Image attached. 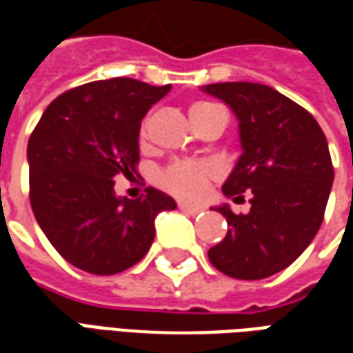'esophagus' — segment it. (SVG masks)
I'll list each match as a JSON object with an SVG mask.
<instances>
[{
  "instance_id": "1",
  "label": "esophagus",
  "mask_w": 353,
  "mask_h": 353,
  "mask_svg": "<svg viewBox=\"0 0 353 353\" xmlns=\"http://www.w3.org/2000/svg\"><path fill=\"white\" fill-rule=\"evenodd\" d=\"M177 208H179L181 212H185V214H189V215H199L204 212V208L191 206V204H187V202H179V204H177Z\"/></svg>"
}]
</instances>
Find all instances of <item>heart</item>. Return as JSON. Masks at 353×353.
<instances>
[{
    "instance_id": "obj_1",
    "label": "heart",
    "mask_w": 353,
    "mask_h": 353,
    "mask_svg": "<svg viewBox=\"0 0 353 353\" xmlns=\"http://www.w3.org/2000/svg\"><path fill=\"white\" fill-rule=\"evenodd\" d=\"M212 108H219V105L210 103V101H199L191 108V113H199V111H206ZM215 174H217V170L212 162L183 161L170 164L161 174V181L168 191L177 196L194 200L206 191L208 181L214 179Z\"/></svg>"
}]
</instances>
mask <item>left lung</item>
Masks as SVG:
<instances>
[{
    "label": "left lung",
    "instance_id": "8db88e82",
    "mask_svg": "<svg viewBox=\"0 0 353 353\" xmlns=\"http://www.w3.org/2000/svg\"><path fill=\"white\" fill-rule=\"evenodd\" d=\"M204 92L223 100L238 119L242 154L223 183L225 196L244 200L250 212H215L229 232L208 257L236 280H263L288 268L321 227L333 187V162L318 121L278 90L259 83H215Z\"/></svg>",
    "mask_w": 353,
    "mask_h": 353
}]
</instances>
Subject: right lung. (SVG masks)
<instances>
[{
  "mask_svg": "<svg viewBox=\"0 0 353 353\" xmlns=\"http://www.w3.org/2000/svg\"><path fill=\"white\" fill-rule=\"evenodd\" d=\"M170 85L130 77L94 81L50 101L28 141L30 202L39 227L81 270L111 276L145 257L154 217L176 200L159 189L130 200L115 194L119 174L139 161V126Z\"/></svg>",
  "mask_w": 353,
  "mask_h": 353,
  "instance_id": "obj_1",
  "label": "right lung"
}]
</instances>
